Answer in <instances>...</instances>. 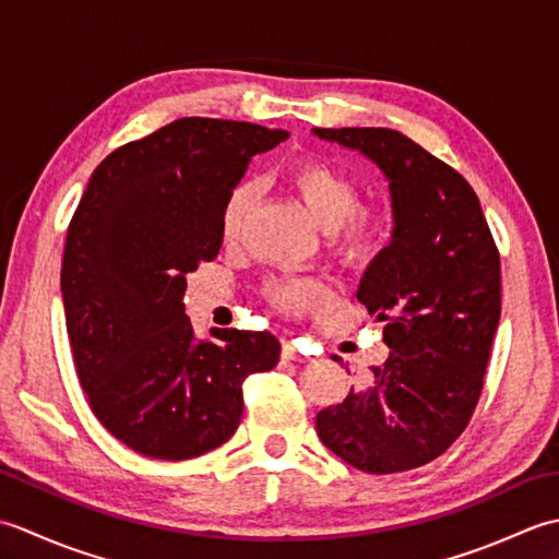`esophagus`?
Instances as JSON below:
<instances>
[{"instance_id":"obj_1","label":"esophagus","mask_w":559,"mask_h":559,"mask_svg":"<svg viewBox=\"0 0 559 559\" xmlns=\"http://www.w3.org/2000/svg\"><path fill=\"white\" fill-rule=\"evenodd\" d=\"M281 355H283V360H298V362L310 360V355L300 353V350H298V346H295L293 341H283V350H281Z\"/></svg>"}]
</instances>
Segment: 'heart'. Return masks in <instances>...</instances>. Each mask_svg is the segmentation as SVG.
Masks as SVG:
<instances>
[{"label":"heart","instance_id":"1","mask_svg":"<svg viewBox=\"0 0 559 559\" xmlns=\"http://www.w3.org/2000/svg\"><path fill=\"white\" fill-rule=\"evenodd\" d=\"M286 185L310 213L319 228L326 230V247L341 264L362 266L377 252L384 235V213L358 204V182L322 158H298L286 168ZM257 189L240 182L230 189L221 211V237L235 242L242 235ZM266 298L283 312H310L329 300L324 278H278L266 286Z\"/></svg>","mask_w":559,"mask_h":559}]
</instances>
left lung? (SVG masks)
Segmentation results:
<instances>
[{
  "mask_svg": "<svg viewBox=\"0 0 559 559\" xmlns=\"http://www.w3.org/2000/svg\"><path fill=\"white\" fill-rule=\"evenodd\" d=\"M384 173L391 242L358 300L384 322L374 382L317 413V435L353 468L386 476L425 466L466 430L500 324V252L463 177L394 129H312Z\"/></svg>",
  "mask_w": 559,
  "mask_h": 559,
  "instance_id": "obj_1",
  "label": "left lung"
}]
</instances>
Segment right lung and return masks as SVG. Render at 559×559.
Here are the masks:
<instances>
[{
    "label": "right lung",
    "instance_id": "1",
    "mask_svg": "<svg viewBox=\"0 0 559 559\" xmlns=\"http://www.w3.org/2000/svg\"><path fill=\"white\" fill-rule=\"evenodd\" d=\"M288 136L182 117L91 175L64 242L67 334L91 411L139 454L182 461L228 442L245 379L278 362L269 331L211 329V341H197L182 300L187 273L223 245L230 189L252 156Z\"/></svg>",
    "mask_w": 559,
    "mask_h": 559
}]
</instances>
